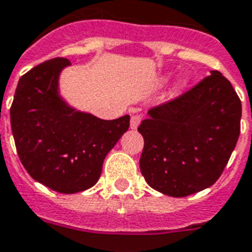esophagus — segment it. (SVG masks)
Segmentation results:
<instances>
[{
	"mask_svg": "<svg viewBox=\"0 0 252 252\" xmlns=\"http://www.w3.org/2000/svg\"><path fill=\"white\" fill-rule=\"evenodd\" d=\"M140 121H142V116L140 115H133L131 117V129H136L139 124H140Z\"/></svg>",
	"mask_w": 252,
	"mask_h": 252,
	"instance_id": "esophagus-1",
	"label": "esophagus"
}]
</instances>
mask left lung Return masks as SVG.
<instances>
[{"instance_id":"1","label":"left lung","mask_w":252,"mask_h":252,"mask_svg":"<svg viewBox=\"0 0 252 252\" xmlns=\"http://www.w3.org/2000/svg\"><path fill=\"white\" fill-rule=\"evenodd\" d=\"M242 102L221 72L211 71L180 97L148 110L140 171L170 197L212 186L227 166L240 133Z\"/></svg>"}]
</instances>
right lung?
Masks as SVG:
<instances>
[{
    "instance_id": "1",
    "label": "right lung",
    "mask_w": 252,
    "mask_h": 252,
    "mask_svg": "<svg viewBox=\"0 0 252 252\" xmlns=\"http://www.w3.org/2000/svg\"><path fill=\"white\" fill-rule=\"evenodd\" d=\"M70 61L55 58L20 78L10 126L20 160L47 188L72 194L97 184L105 157L129 128V116L101 120L67 105L59 75Z\"/></svg>"
}]
</instances>
